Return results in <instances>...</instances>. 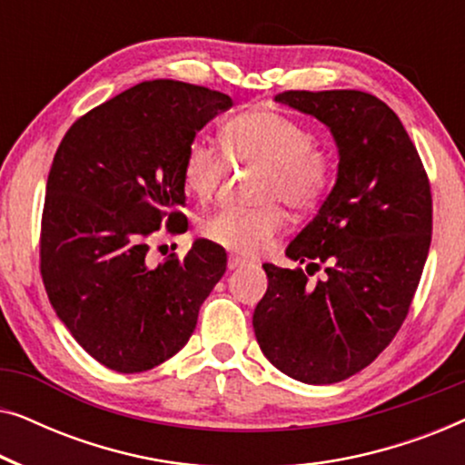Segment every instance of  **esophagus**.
<instances>
[{
	"label": "esophagus",
	"mask_w": 465,
	"mask_h": 465,
	"mask_svg": "<svg viewBox=\"0 0 465 465\" xmlns=\"http://www.w3.org/2000/svg\"><path fill=\"white\" fill-rule=\"evenodd\" d=\"M247 262L243 258H239V256H231L228 258V269L231 271H234V269H241V266H245Z\"/></svg>",
	"instance_id": "esophagus-1"
}]
</instances>
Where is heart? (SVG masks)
Returning a JSON list of instances; mask_svg holds the SVG:
<instances>
[{
    "mask_svg": "<svg viewBox=\"0 0 465 465\" xmlns=\"http://www.w3.org/2000/svg\"><path fill=\"white\" fill-rule=\"evenodd\" d=\"M220 142L232 163L262 167L252 209H222L203 224L213 243L241 256H256L271 245L285 224L283 209L304 213L315 209L334 182V154L311 135L301 120L272 110L237 114L222 124ZM222 152L201 139L190 142L182 163L183 188L199 201H209L224 180L228 163Z\"/></svg>",
    "mask_w": 465,
    "mask_h": 465,
    "instance_id": "heart-1",
    "label": "heart"
}]
</instances>
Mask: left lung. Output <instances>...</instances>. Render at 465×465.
Wrapping results in <instances>:
<instances>
[{
  "label": "left lung",
  "instance_id": "1",
  "mask_svg": "<svg viewBox=\"0 0 465 465\" xmlns=\"http://www.w3.org/2000/svg\"><path fill=\"white\" fill-rule=\"evenodd\" d=\"M275 101L326 124L341 161L332 193L285 250L307 260V272L262 264L269 288L253 332L288 377L339 383L371 364L409 315L431 243L430 180L400 118L374 94L283 91ZM322 263L324 282L309 284Z\"/></svg>",
  "mask_w": 465,
  "mask_h": 465
}]
</instances>
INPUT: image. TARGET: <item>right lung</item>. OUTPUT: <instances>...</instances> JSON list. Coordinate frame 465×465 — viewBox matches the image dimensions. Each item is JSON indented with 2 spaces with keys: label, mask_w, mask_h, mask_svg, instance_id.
I'll list each match as a JSON object with an SVG mask.
<instances>
[{
  "label": "right lung",
  "mask_w": 465,
  "mask_h": 465,
  "mask_svg": "<svg viewBox=\"0 0 465 465\" xmlns=\"http://www.w3.org/2000/svg\"><path fill=\"white\" fill-rule=\"evenodd\" d=\"M232 99L150 80L69 126L48 173L40 272L48 301L88 355L116 372L173 358L226 271L224 247L196 239L152 264L150 239L188 228L182 163L196 131Z\"/></svg>",
  "instance_id": "1"
}]
</instances>
